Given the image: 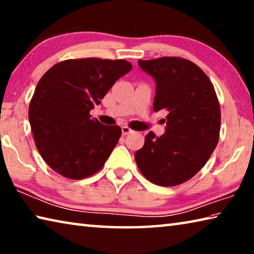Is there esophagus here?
I'll return each mask as SVG.
<instances>
[{
	"instance_id": "34e87169",
	"label": "esophagus",
	"mask_w": 254,
	"mask_h": 254,
	"mask_svg": "<svg viewBox=\"0 0 254 254\" xmlns=\"http://www.w3.org/2000/svg\"><path fill=\"white\" fill-rule=\"evenodd\" d=\"M134 131L132 130V128H130L128 127H122V134L123 135H127V134H130V133H133Z\"/></svg>"
}]
</instances>
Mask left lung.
<instances>
[{"label": "left lung", "mask_w": 254, "mask_h": 254, "mask_svg": "<svg viewBox=\"0 0 254 254\" xmlns=\"http://www.w3.org/2000/svg\"><path fill=\"white\" fill-rule=\"evenodd\" d=\"M157 83L153 110H166V133L150 131L134 154L139 169L158 186H177L194 177L220 139L221 107L212 81L190 60L139 59Z\"/></svg>", "instance_id": "8db88e82"}]
</instances>
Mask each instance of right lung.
Returning <instances> with one entry per match:
<instances>
[{"mask_svg":"<svg viewBox=\"0 0 254 254\" xmlns=\"http://www.w3.org/2000/svg\"><path fill=\"white\" fill-rule=\"evenodd\" d=\"M132 69L123 59H67L47 70L30 101L34 143L51 169L69 179L96 174L122 130L89 114L120 77Z\"/></svg>","mask_w":254,"mask_h":254,"instance_id":"obj_1","label":"right lung"}]
</instances>
